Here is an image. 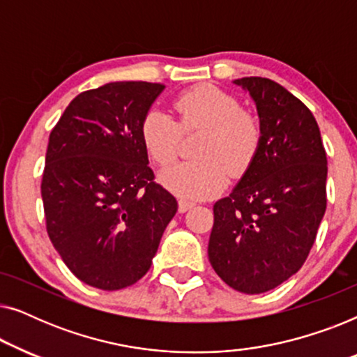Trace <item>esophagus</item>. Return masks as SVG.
<instances>
[{
    "instance_id": "esophagus-1",
    "label": "esophagus",
    "mask_w": 357,
    "mask_h": 357,
    "mask_svg": "<svg viewBox=\"0 0 357 357\" xmlns=\"http://www.w3.org/2000/svg\"><path fill=\"white\" fill-rule=\"evenodd\" d=\"M195 206V203L187 202V199H180L178 202V211L180 213H187L188 209H192Z\"/></svg>"
}]
</instances>
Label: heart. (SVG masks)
<instances>
[{"instance_id":"b5f03b06","label":"heart","mask_w":357,"mask_h":357,"mask_svg":"<svg viewBox=\"0 0 357 357\" xmlns=\"http://www.w3.org/2000/svg\"><path fill=\"white\" fill-rule=\"evenodd\" d=\"M177 121L159 109H151L141 123V139L151 159L167 165L178 153L182 133L203 130L195 155L160 172L170 192L202 199L222 192L229 174L242 177L260 151L263 126L250 110L219 87L203 84L175 97Z\"/></svg>"}]
</instances>
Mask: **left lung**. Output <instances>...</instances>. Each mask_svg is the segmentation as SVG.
Listing matches in <instances>:
<instances>
[{
	"label": "left lung",
	"mask_w": 357,
	"mask_h": 357,
	"mask_svg": "<svg viewBox=\"0 0 357 357\" xmlns=\"http://www.w3.org/2000/svg\"><path fill=\"white\" fill-rule=\"evenodd\" d=\"M250 92L263 126L260 151L229 197L214 203L208 243L218 276L261 294L304 265L326 209V153L312 112L266 77L234 81Z\"/></svg>",
	"instance_id": "obj_1"
}]
</instances>
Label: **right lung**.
Masks as SVG:
<instances>
[{"instance_id": "right-lung-1", "label": "right lung", "mask_w": 357, "mask_h": 357, "mask_svg": "<svg viewBox=\"0 0 357 357\" xmlns=\"http://www.w3.org/2000/svg\"><path fill=\"white\" fill-rule=\"evenodd\" d=\"M164 87L121 81L81 92L48 139L40 187L48 237L73 275L97 289L141 280L177 213L141 139Z\"/></svg>"}]
</instances>
